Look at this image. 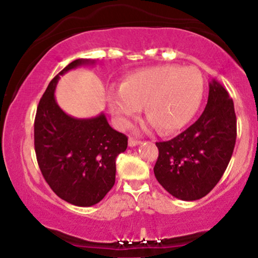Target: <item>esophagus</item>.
<instances>
[{
    "label": "esophagus",
    "instance_id": "1",
    "mask_svg": "<svg viewBox=\"0 0 258 258\" xmlns=\"http://www.w3.org/2000/svg\"><path fill=\"white\" fill-rule=\"evenodd\" d=\"M139 143H141V141H137V139H133V138L128 139V146L130 147H136V146H138Z\"/></svg>",
    "mask_w": 258,
    "mask_h": 258
}]
</instances>
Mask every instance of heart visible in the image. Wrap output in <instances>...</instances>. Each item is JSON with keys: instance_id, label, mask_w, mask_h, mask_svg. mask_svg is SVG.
I'll return each instance as SVG.
<instances>
[{"instance_id": "heart-1", "label": "heart", "mask_w": 258, "mask_h": 258, "mask_svg": "<svg viewBox=\"0 0 258 258\" xmlns=\"http://www.w3.org/2000/svg\"><path fill=\"white\" fill-rule=\"evenodd\" d=\"M204 93V78L195 67L158 65L132 73L108 103L120 127H128L144 106L150 126L168 135L188 125Z\"/></svg>"}]
</instances>
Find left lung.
Returning a JSON list of instances; mask_svg holds the SVG:
<instances>
[{
  "label": "left lung",
  "instance_id": "8db88e82",
  "mask_svg": "<svg viewBox=\"0 0 258 258\" xmlns=\"http://www.w3.org/2000/svg\"><path fill=\"white\" fill-rule=\"evenodd\" d=\"M236 116L226 88L212 80L201 116L167 142H158V182L174 198L201 199L220 182L235 147Z\"/></svg>",
  "mask_w": 258,
  "mask_h": 258
}]
</instances>
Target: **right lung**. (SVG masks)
I'll return each mask as SVG.
<instances>
[{
	"label": "right lung",
	"mask_w": 258,
	"mask_h": 258,
	"mask_svg": "<svg viewBox=\"0 0 258 258\" xmlns=\"http://www.w3.org/2000/svg\"><path fill=\"white\" fill-rule=\"evenodd\" d=\"M96 60L76 59L54 79L38 103L34 125L35 152L43 178L60 199L76 206L98 204L112 188L116 156L127 137L111 128L105 115L78 119L60 109L54 97L58 80L69 70Z\"/></svg>",
	"instance_id": "obj_1"
}]
</instances>
